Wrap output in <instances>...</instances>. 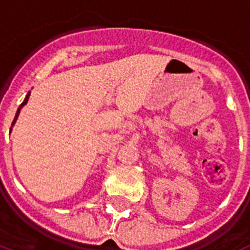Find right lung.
<instances>
[{"mask_svg": "<svg viewBox=\"0 0 250 250\" xmlns=\"http://www.w3.org/2000/svg\"><path fill=\"white\" fill-rule=\"evenodd\" d=\"M28 96H30V92H28V94L26 95V98H25V100H23V103H22L21 105H20V107H19V109H17L16 116H15V119H13V121H12V125H13V124H15V123H16L17 118H19V114H20V111H21V109H22V107H23V106H25L26 104H27V101H28Z\"/></svg>", "mask_w": 250, "mask_h": 250, "instance_id": "right-lung-1", "label": "right lung"}]
</instances>
